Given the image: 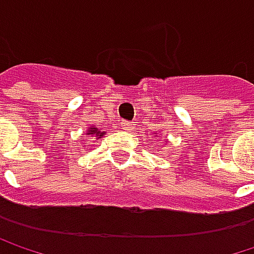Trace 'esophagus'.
Listing matches in <instances>:
<instances>
[{"mask_svg": "<svg viewBox=\"0 0 254 254\" xmlns=\"http://www.w3.org/2000/svg\"><path fill=\"white\" fill-rule=\"evenodd\" d=\"M121 127H122V129H125V130H132L133 129V127H135V124L133 122H127V121H124L122 124H121Z\"/></svg>", "mask_w": 254, "mask_h": 254, "instance_id": "1", "label": "esophagus"}]
</instances>
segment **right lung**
<instances>
[{"mask_svg": "<svg viewBox=\"0 0 254 254\" xmlns=\"http://www.w3.org/2000/svg\"><path fill=\"white\" fill-rule=\"evenodd\" d=\"M86 135L88 136H95V139H98V138H103L104 135H106V130H100L98 127H89L86 129Z\"/></svg>", "mask_w": 254, "mask_h": 254, "instance_id": "1", "label": "right lung"}]
</instances>
